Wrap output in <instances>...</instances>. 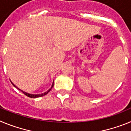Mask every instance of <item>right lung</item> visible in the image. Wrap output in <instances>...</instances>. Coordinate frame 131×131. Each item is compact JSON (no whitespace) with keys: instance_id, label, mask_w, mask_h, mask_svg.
Wrapping results in <instances>:
<instances>
[{"instance_id":"add662e5","label":"right lung","mask_w":131,"mask_h":131,"mask_svg":"<svg viewBox=\"0 0 131 131\" xmlns=\"http://www.w3.org/2000/svg\"><path fill=\"white\" fill-rule=\"evenodd\" d=\"M12 83V82H11ZM12 84H13L14 85V86H15V87H16V86H15L14 84H13V83H12ZM53 86H54V83H53L52 84V87L50 88V89H49V90H48V91H47V92H45V93H43V94H29V93H27V92H24V91H21L20 89H19V90H20L21 91V92H23V93L24 94H25V95L27 96H28V97H29V98H38V97H41V96H45V95H46V94H48V92H49L50 91V90H51V89L53 87ZM17 89H18V88H17Z\"/></svg>"}]
</instances>
